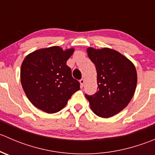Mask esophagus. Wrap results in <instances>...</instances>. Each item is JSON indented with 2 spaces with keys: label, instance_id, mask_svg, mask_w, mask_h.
<instances>
[{
  "label": "esophagus",
  "instance_id": "1",
  "mask_svg": "<svg viewBox=\"0 0 155 155\" xmlns=\"http://www.w3.org/2000/svg\"><path fill=\"white\" fill-rule=\"evenodd\" d=\"M79 82H80V85H81V87H83L84 83H85V79H80V81H79Z\"/></svg>",
  "mask_w": 155,
  "mask_h": 155
}]
</instances>
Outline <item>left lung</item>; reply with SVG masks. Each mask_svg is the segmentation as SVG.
Listing matches in <instances>:
<instances>
[{
  "mask_svg": "<svg viewBox=\"0 0 155 155\" xmlns=\"http://www.w3.org/2000/svg\"><path fill=\"white\" fill-rule=\"evenodd\" d=\"M87 53L96 67L98 91L92 96L85 94V97L94 114L109 118L123 110L132 99L137 87V70L116 50L88 47Z\"/></svg>",
  "mask_w": 155,
  "mask_h": 155,
  "instance_id": "1",
  "label": "left lung"
}]
</instances>
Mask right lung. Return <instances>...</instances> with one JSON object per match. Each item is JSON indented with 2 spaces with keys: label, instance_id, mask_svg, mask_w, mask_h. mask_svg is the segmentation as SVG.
Wrapping results in <instances>:
<instances>
[{
  "label": "right lung",
  "instance_id": "add662e5",
  "mask_svg": "<svg viewBox=\"0 0 155 155\" xmlns=\"http://www.w3.org/2000/svg\"><path fill=\"white\" fill-rule=\"evenodd\" d=\"M74 48L60 46L40 48L28 54L21 66L23 90L31 104L47 113H55L68 104L79 82L72 76L67 61Z\"/></svg>",
  "mask_w": 155,
  "mask_h": 155
}]
</instances>
